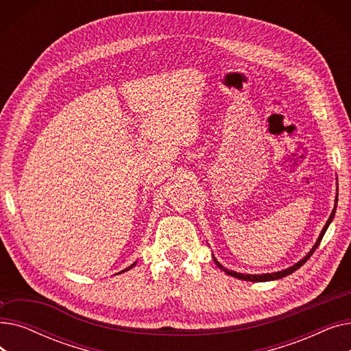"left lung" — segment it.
<instances>
[{"label":"left lung","mask_w":351,"mask_h":351,"mask_svg":"<svg viewBox=\"0 0 351 351\" xmlns=\"http://www.w3.org/2000/svg\"><path fill=\"white\" fill-rule=\"evenodd\" d=\"M337 200H339V196H337V199H336V205H337ZM335 213H336V208L333 209V212H331V215H330V217H328V220H327V223H326V226L323 228V230H322V233H320V236H319V239H317V242H316V245L313 246V249L310 250V253L304 257V259H302L299 263H296L294 266H291V267H289V269H286V270H282V271H276V273H269V274H242V273H236V271H232V270H226L222 265H220L215 257V263L222 269V270H225L228 274H230V276H233V278H236V279H242V280H249V282H269V280H276V279H282V278H285V276H287V274H291L293 271H296L299 267H302L307 261H308V257L315 253V250L317 249V246L320 245V242H322V239H323V236H324V233H326V230H327V228H328V225H330V222L331 220H333V217H335Z\"/></svg>","instance_id":"obj_1"}]
</instances>
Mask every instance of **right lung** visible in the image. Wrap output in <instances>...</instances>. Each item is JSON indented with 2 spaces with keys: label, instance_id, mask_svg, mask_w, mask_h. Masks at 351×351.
<instances>
[{
  "label": "right lung",
  "instance_id": "right-lung-1",
  "mask_svg": "<svg viewBox=\"0 0 351 351\" xmlns=\"http://www.w3.org/2000/svg\"><path fill=\"white\" fill-rule=\"evenodd\" d=\"M132 266H134V265H132ZM132 266H131V267H132ZM131 267H128V269H131ZM128 269H126V270H128Z\"/></svg>",
  "mask_w": 351,
  "mask_h": 351
}]
</instances>
